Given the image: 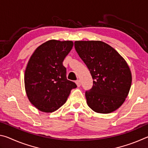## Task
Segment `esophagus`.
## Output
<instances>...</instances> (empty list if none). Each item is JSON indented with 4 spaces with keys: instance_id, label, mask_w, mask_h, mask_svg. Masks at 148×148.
I'll return each instance as SVG.
<instances>
[{
    "instance_id": "obj_1",
    "label": "esophagus",
    "mask_w": 148,
    "mask_h": 148,
    "mask_svg": "<svg viewBox=\"0 0 148 148\" xmlns=\"http://www.w3.org/2000/svg\"><path fill=\"white\" fill-rule=\"evenodd\" d=\"M76 84L77 87H79L80 86H81V82H80L79 79L76 80Z\"/></svg>"
}]
</instances>
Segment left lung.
<instances>
[{
	"instance_id": "left-lung-1",
	"label": "left lung",
	"mask_w": 148,
	"mask_h": 148,
	"mask_svg": "<svg viewBox=\"0 0 148 148\" xmlns=\"http://www.w3.org/2000/svg\"><path fill=\"white\" fill-rule=\"evenodd\" d=\"M75 49L86 64L93 79L86 91L87 105L101 114H109L121 106L131 86L128 64L116 50L101 41H76Z\"/></svg>"
}]
</instances>
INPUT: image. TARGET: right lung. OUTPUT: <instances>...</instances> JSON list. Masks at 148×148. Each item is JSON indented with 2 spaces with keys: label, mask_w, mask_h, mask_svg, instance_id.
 Instances as JSON below:
<instances>
[{
  "label": "right lung",
  "mask_w": 148,
  "mask_h": 148,
  "mask_svg": "<svg viewBox=\"0 0 148 148\" xmlns=\"http://www.w3.org/2000/svg\"><path fill=\"white\" fill-rule=\"evenodd\" d=\"M73 46L72 41L51 40L42 44L30 58L25 87L30 102L39 110L53 112L66 102L76 84L66 78L62 62Z\"/></svg>",
  "instance_id": "right-lung-1"
}]
</instances>
